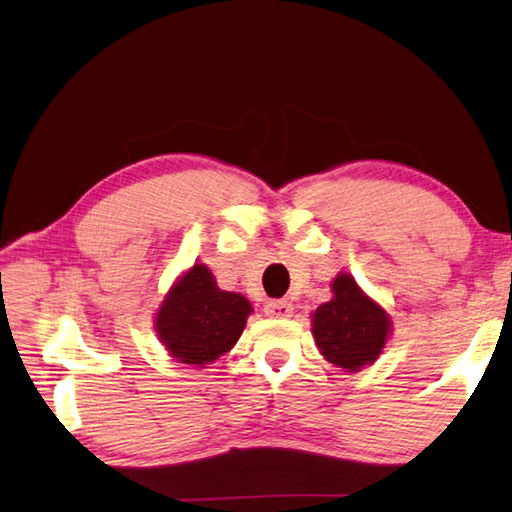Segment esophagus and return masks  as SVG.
Masks as SVG:
<instances>
[{"instance_id": "1", "label": "esophagus", "mask_w": 512, "mask_h": 512, "mask_svg": "<svg viewBox=\"0 0 512 512\" xmlns=\"http://www.w3.org/2000/svg\"><path fill=\"white\" fill-rule=\"evenodd\" d=\"M264 313L268 317H277V319H284L293 315V304L286 302V299H270L264 306Z\"/></svg>"}]
</instances>
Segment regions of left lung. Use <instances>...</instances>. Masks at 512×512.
I'll return each mask as SVG.
<instances>
[{"label": "left lung", "mask_w": 512, "mask_h": 512, "mask_svg": "<svg viewBox=\"0 0 512 512\" xmlns=\"http://www.w3.org/2000/svg\"><path fill=\"white\" fill-rule=\"evenodd\" d=\"M386 310L346 273L333 282V299L313 313V337L326 362L346 370L373 364L390 335Z\"/></svg>", "instance_id": "8db88e82"}]
</instances>
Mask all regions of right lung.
<instances>
[{
  "label": "right lung",
  "mask_w": 512,
  "mask_h": 512,
  "mask_svg": "<svg viewBox=\"0 0 512 512\" xmlns=\"http://www.w3.org/2000/svg\"><path fill=\"white\" fill-rule=\"evenodd\" d=\"M250 313L244 295L217 288L210 268L195 264L168 290L155 328L170 357L204 366L237 344Z\"/></svg>",
  "instance_id": "add662e5"
}]
</instances>
